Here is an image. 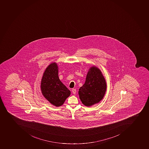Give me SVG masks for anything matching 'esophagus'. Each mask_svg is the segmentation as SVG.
I'll return each instance as SVG.
<instances>
[{
	"label": "esophagus",
	"mask_w": 149,
	"mask_h": 149,
	"mask_svg": "<svg viewBox=\"0 0 149 149\" xmlns=\"http://www.w3.org/2000/svg\"><path fill=\"white\" fill-rule=\"evenodd\" d=\"M72 91V93H73V94H75V93H76V89H73Z\"/></svg>",
	"instance_id": "34e87169"
}]
</instances>
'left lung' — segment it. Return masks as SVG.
Listing matches in <instances>:
<instances>
[{
    "mask_svg": "<svg viewBox=\"0 0 149 149\" xmlns=\"http://www.w3.org/2000/svg\"><path fill=\"white\" fill-rule=\"evenodd\" d=\"M106 90L105 77L100 69L93 65L89 68L85 83L80 88L78 93L82 103L91 107L102 100Z\"/></svg>",
    "mask_w": 149,
    "mask_h": 149,
    "instance_id": "left-lung-1",
    "label": "left lung"
}]
</instances>
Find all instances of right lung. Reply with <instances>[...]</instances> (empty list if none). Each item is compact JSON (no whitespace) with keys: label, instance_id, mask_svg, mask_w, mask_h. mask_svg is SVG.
<instances>
[{"label":"right lung","instance_id":"obj_1","mask_svg":"<svg viewBox=\"0 0 149 149\" xmlns=\"http://www.w3.org/2000/svg\"><path fill=\"white\" fill-rule=\"evenodd\" d=\"M40 90L43 96L55 106L60 107L71 94L70 91L58 77V67L56 62L49 64L41 78Z\"/></svg>","mask_w":149,"mask_h":149}]
</instances>
